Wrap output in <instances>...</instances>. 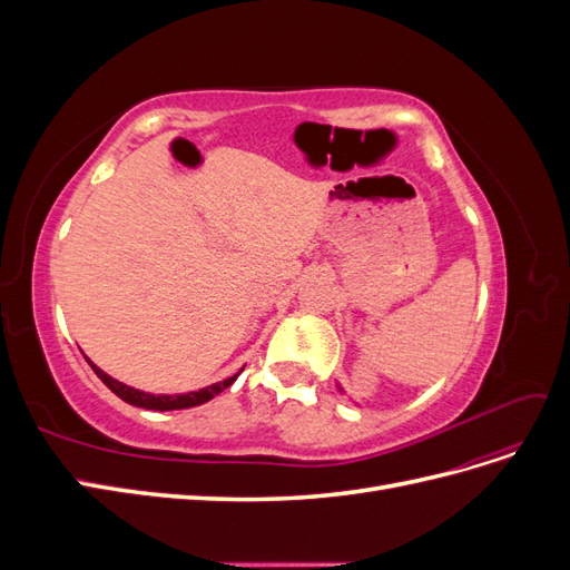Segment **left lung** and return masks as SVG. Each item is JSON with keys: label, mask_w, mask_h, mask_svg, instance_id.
Wrapping results in <instances>:
<instances>
[{"label": "left lung", "mask_w": 570, "mask_h": 570, "mask_svg": "<svg viewBox=\"0 0 570 570\" xmlns=\"http://www.w3.org/2000/svg\"><path fill=\"white\" fill-rule=\"evenodd\" d=\"M337 387H340V385H337ZM340 392H342V387H340Z\"/></svg>", "instance_id": "obj_1"}]
</instances>
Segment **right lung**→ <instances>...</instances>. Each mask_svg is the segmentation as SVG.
I'll use <instances>...</instances> for the list:
<instances>
[{"label":"right lung","mask_w":570,"mask_h":570,"mask_svg":"<svg viewBox=\"0 0 570 570\" xmlns=\"http://www.w3.org/2000/svg\"><path fill=\"white\" fill-rule=\"evenodd\" d=\"M85 358H88V356H85ZM88 364L92 366V371L97 373L99 381L105 383L116 396H120V400L132 404V406H142V409H151V411H176V409L199 406V404H204V402L214 400V396L220 394L226 387H230V385L237 381V375L243 373V371H239V373L226 377V381L214 383V385H209V387H202V390H197V392H185V394H151V392L135 390V387H130V385H124V383L114 381V377H111L109 373H105L99 366H95L90 358H88Z\"/></svg>","instance_id":"add662e5"}]
</instances>
